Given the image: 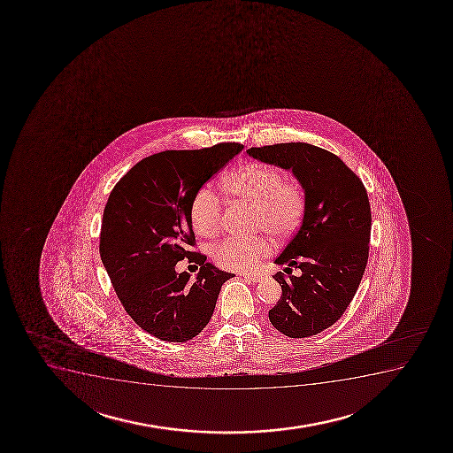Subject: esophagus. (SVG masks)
<instances>
[{"label":"esophagus","instance_id":"esophagus-1","mask_svg":"<svg viewBox=\"0 0 453 453\" xmlns=\"http://www.w3.org/2000/svg\"><path fill=\"white\" fill-rule=\"evenodd\" d=\"M242 277L250 282H261L262 280V274H257V273H244Z\"/></svg>","mask_w":453,"mask_h":453}]
</instances>
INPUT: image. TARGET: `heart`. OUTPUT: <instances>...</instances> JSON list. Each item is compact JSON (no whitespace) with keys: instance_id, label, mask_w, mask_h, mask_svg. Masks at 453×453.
<instances>
[{"instance_id":"obj_1","label":"heart","mask_w":453,"mask_h":453,"mask_svg":"<svg viewBox=\"0 0 453 453\" xmlns=\"http://www.w3.org/2000/svg\"><path fill=\"white\" fill-rule=\"evenodd\" d=\"M230 202L250 204V226L264 230L277 240H287L300 227L306 213V191L296 179H283L276 166L249 162L230 171L219 183ZM192 227L200 236L212 238L221 230L223 208L219 198L203 188L194 196L189 208ZM273 251L265 234L250 238H227L215 245L213 261L230 272H255L262 259Z\"/></svg>"}]
</instances>
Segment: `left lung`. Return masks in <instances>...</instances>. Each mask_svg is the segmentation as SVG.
<instances>
[{
  "label": "left lung",
  "instance_id": "1",
  "mask_svg": "<svg viewBox=\"0 0 453 453\" xmlns=\"http://www.w3.org/2000/svg\"><path fill=\"white\" fill-rule=\"evenodd\" d=\"M255 159L291 170L306 191L303 221L276 264L282 297L268 319L283 335L306 338L341 319L365 272L372 211L361 179L327 150L304 142L247 150ZM303 270L294 277L292 268Z\"/></svg>",
  "mask_w": 453,
  "mask_h": 453
}]
</instances>
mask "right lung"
Listing matches in <instances>:
<instances>
[{"label": "right lung", "instance_id": "obj_1", "mask_svg": "<svg viewBox=\"0 0 453 453\" xmlns=\"http://www.w3.org/2000/svg\"><path fill=\"white\" fill-rule=\"evenodd\" d=\"M238 142L149 156L113 187L103 213L100 256L115 293L134 323L162 341L185 342L212 317L221 272L192 250L189 208L197 191L242 151ZM183 258L201 265L194 283L175 273Z\"/></svg>", "mask_w": 453, "mask_h": 453}]
</instances>
